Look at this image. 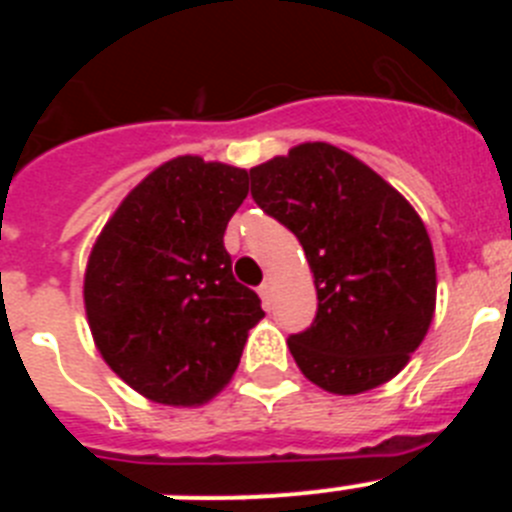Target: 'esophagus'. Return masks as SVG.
<instances>
[{
    "label": "esophagus",
    "mask_w": 512,
    "mask_h": 512,
    "mask_svg": "<svg viewBox=\"0 0 512 512\" xmlns=\"http://www.w3.org/2000/svg\"><path fill=\"white\" fill-rule=\"evenodd\" d=\"M259 295H261V300L266 302V307H269L271 295H274V284H271V279H266V282L261 284V287H259Z\"/></svg>",
    "instance_id": "34e87169"
}]
</instances>
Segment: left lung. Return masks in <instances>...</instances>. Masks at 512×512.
Returning a JSON list of instances; mask_svg holds the SVG:
<instances>
[{
	"mask_svg": "<svg viewBox=\"0 0 512 512\" xmlns=\"http://www.w3.org/2000/svg\"><path fill=\"white\" fill-rule=\"evenodd\" d=\"M248 174L253 202L297 235L315 279V320L287 341L302 374L333 395L390 382L436 307V261L418 212L328 143H302Z\"/></svg>",
	"mask_w": 512,
	"mask_h": 512,
	"instance_id": "left-lung-1",
	"label": "left lung"
}]
</instances>
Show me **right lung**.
<instances>
[{"label":"right lung","mask_w":512,"mask_h":512,"mask_svg":"<svg viewBox=\"0 0 512 512\" xmlns=\"http://www.w3.org/2000/svg\"><path fill=\"white\" fill-rule=\"evenodd\" d=\"M248 171L179 156L125 197L89 256L84 302L112 372L164 405H200L238 369L264 318L223 235Z\"/></svg>","instance_id":"right-lung-1"}]
</instances>
